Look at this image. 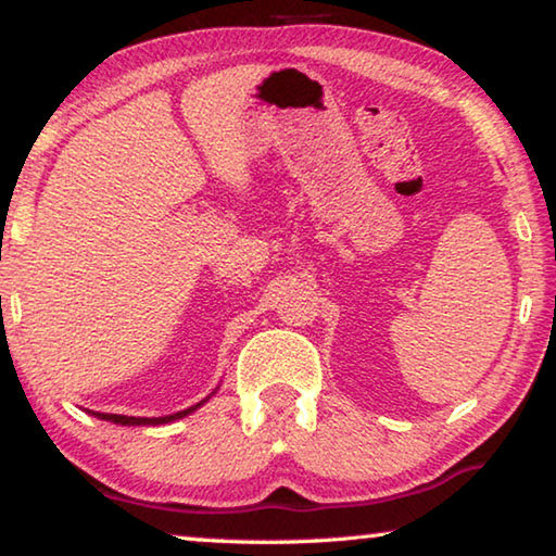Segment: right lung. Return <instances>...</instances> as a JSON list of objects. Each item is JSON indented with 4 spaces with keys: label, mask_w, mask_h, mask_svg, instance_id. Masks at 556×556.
Masks as SVG:
<instances>
[{
    "label": "right lung",
    "mask_w": 556,
    "mask_h": 556,
    "mask_svg": "<svg viewBox=\"0 0 556 556\" xmlns=\"http://www.w3.org/2000/svg\"><path fill=\"white\" fill-rule=\"evenodd\" d=\"M203 402H208V397L201 400L199 404H193V407H188L184 412H176V414H168V417H125V414H105V412H92L98 419H105L112 421V425H122V427H142V425H168V421H176L186 417V414H191L201 407Z\"/></svg>",
    "instance_id": "obj_1"
}]
</instances>
